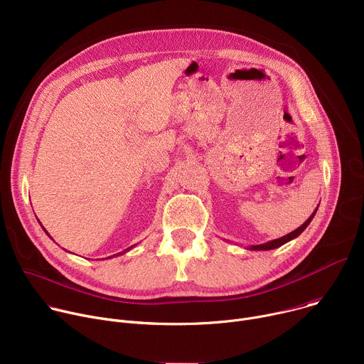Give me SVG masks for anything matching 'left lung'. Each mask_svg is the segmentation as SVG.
Listing matches in <instances>:
<instances>
[{
	"instance_id": "8db88e82",
	"label": "left lung",
	"mask_w": 364,
	"mask_h": 364,
	"mask_svg": "<svg viewBox=\"0 0 364 364\" xmlns=\"http://www.w3.org/2000/svg\"><path fill=\"white\" fill-rule=\"evenodd\" d=\"M317 209H318V207H317ZM317 209L314 210L313 215H311V216L306 219V222H304V225H301V226H299L298 229H295L294 232H291V233H288V235H285V236H282V237H279V239H274V240H269V242H267V243H262V245H252V246H249L247 249H250V250H271V249H277V247L285 245L287 242H289V240L295 239L296 236H299V235L306 229V226L311 223V220L314 219V216H316V213H317Z\"/></svg>"
}]
</instances>
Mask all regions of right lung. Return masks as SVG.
Listing matches in <instances>:
<instances>
[{
    "instance_id": "right-lung-1",
    "label": "right lung",
    "mask_w": 364,
    "mask_h": 364,
    "mask_svg": "<svg viewBox=\"0 0 364 364\" xmlns=\"http://www.w3.org/2000/svg\"><path fill=\"white\" fill-rule=\"evenodd\" d=\"M43 229H44V228H43ZM44 232H46V229H44ZM46 233H47V232H46ZM47 235H48V233H47ZM134 246H135V245H134ZM134 246H129V247H127V249H125V250H122V252H119V253H117V256H118V255H122V253H125V252H128V250H129V249H132V247H134ZM114 256H115V255H114ZM109 257H112V256H109Z\"/></svg>"
}]
</instances>
